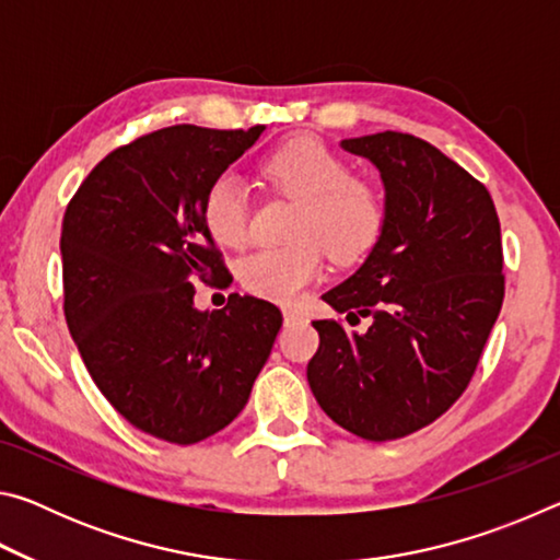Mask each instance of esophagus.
Returning a JSON list of instances; mask_svg holds the SVG:
<instances>
[{
  "instance_id": "34e87169",
  "label": "esophagus",
  "mask_w": 560,
  "mask_h": 560,
  "mask_svg": "<svg viewBox=\"0 0 560 560\" xmlns=\"http://www.w3.org/2000/svg\"><path fill=\"white\" fill-rule=\"evenodd\" d=\"M303 320H306V314H303V311L293 308V306H287V308H283V324H287V326L303 324Z\"/></svg>"
}]
</instances>
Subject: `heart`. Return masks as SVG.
Returning a JSON list of instances; mask_svg holds the SVG:
<instances>
[{
	"label": "heart",
	"instance_id": "1",
	"mask_svg": "<svg viewBox=\"0 0 560 560\" xmlns=\"http://www.w3.org/2000/svg\"><path fill=\"white\" fill-rule=\"evenodd\" d=\"M264 175L301 202L287 246H264L240 264V279L257 296L291 301L318 279L326 249L336 261H353L371 249L383 230V200L375 185L353 177L320 140L301 136L264 163ZM205 224L217 242L242 246L249 236V197L242 177L224 173L207 189Z\"/></svg>",
	"mask_w": 560,
	"mask_h": 560
}]
</instances>
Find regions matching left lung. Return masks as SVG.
Instances as JSON below:
<instances>
[{
	"label": "left lung",
	"instance_id": "left-lung-1",
	"mask_svg": "<svg viewBox=\"0 0 560 560\" xmlns=\"http://www.w3.org/2000/svg\"><path fill=\"white\" fill-rule=\"evenodd\" d=\"M340 148L381 173L383 230L353 277L320 299L371 326L314 320L320 346L306 377L330 420L385 442L467 390L504 301L501 226L487 187L420 138L385 130Z\"/></svg>",
	"mask_w": 560,
	"mask_h": 560
}]
</instances>
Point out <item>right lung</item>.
<instances>
[{
  "label": "right lung",
  "mask_w": 560,
  "mask_h": 560,
  "mask_svg": "<svg viewBox=\"0 0 560 560\" xmlns=\"http://www.w3.org/2000/svg\"><path fill=\"white\" fill-rule=\"evenodd\" d=\"M264 126H170L113 150L63 217V314L93 383L132 428L173 444L224 430L249 400L281 311L230 293L195 306V281L226 273L205 224L207 189Z\"/></svg>",
  "instance_id": "right-lung-1"
}]
</instances>
